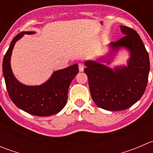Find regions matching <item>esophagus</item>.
<instances>
[{
  "label": "esophagus",
  "instance_id": "34e87169",
  "mask_svg": "<svg viewBox=\"0 0 153 153\" xmlns=\"http://www.w3.org/2000/svg\"><path fill=\"white\" fill-rule=\"evenodd\" d=\"M84 66L82 63H79V64H78V69H79L80 72H83V71H84Z\"/></svg>",
  "mask_w": 153,
  "mask_h": 153
}]
</instances>
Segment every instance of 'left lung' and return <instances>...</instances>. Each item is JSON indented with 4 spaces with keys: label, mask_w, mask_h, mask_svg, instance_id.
Instances as JSON below:
<instances>
[{
    "label": "left lung",
    "mask_w": 153,
    "mask_h": 153,
    "mask_svg": "<svg viewBox=\"0 0 153 153\" xmlns=\"http://www.w3.org/2000/svg\"><path fill=\"white\" fill-rule=\"evenodd\" d=\"M120 28L124 36L109 44L110 52L96 61L84 62L92 100L97 106L108 111L124 110L142 97L150 67L149 55L139 35L125 26ZM123 48L129 52L126 65L112 69L103 64L108 65Z\"/></svg>",
    "instance_id": "left-lung-1"
}]
</instances>
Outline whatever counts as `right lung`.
Segmentation results:
<instances>
[{"instance_id": "obj_1", "label": "right lung", "mask_w": 153, "mask_h": 153, "mask_svg": "<svg viewBox=\"0 0 153 153\" xmlns=\"http://www.w3.org/2000/svg\"><path fill=\"white\" fill-rule=\"evenodd\" d=\"M33 34L35 32H21L14 38L4 55L3 73L9 95L15 105L31 115L49 116L59 112L65 106L68 89L78 73V65L75 64L53 72L50 78L41 85L29 86L20 82L11 68L12 50L17 41L24 35Z\"/></svg>"}]
</instances>
